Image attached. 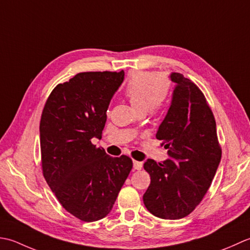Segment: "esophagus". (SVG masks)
Masks as SVG:
<instances>
[{
    "label": "esophagus",
    "instance_id": "1",
    "mask_svg": "<svg viewBox=\"0 0 250 250\" xmlns=\"http://www.w3.org/2000/svg\"><path fill=\"white\" fill-rule=\"evenodd\" d=\"M134 168L136 170H140L142 168V163L138 161H134Z\"/></svg>",
    "mask_w": 250,
    "mask_h": 250
}]
</instances>
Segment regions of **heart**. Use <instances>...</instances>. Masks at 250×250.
Here are the masks:
<instances>
[{
    "label": "heart",
    "mask_w": 250,
    "mask_h": 250,
    "mask_svg": "<svg viewBox=\"0 0 250 250\" xmlns=\"http://www.w3.org/2000/svg\"><path fill=\"white\" fill-rule=\"evenodd\" d=\"M169 88L166 76H155L147 71H135L127 79L123 94L139 112L155 114L165 105Z\"/></svg>",
    "instance_id": "b5f03b06"
}]
</instances>
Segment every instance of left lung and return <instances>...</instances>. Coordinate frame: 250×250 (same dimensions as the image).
<instances>
[{
  "label": "left lung",
  "mask_w": 250,
  "mask_h": 250,
  "mask_svg": "<svg viewBox=\"0 0 250 250\" xmlns=\"http://www.w3.org/2000/svg\"><path fill=\"white\" fill-rule=\"evenodd\" d=\"M170 108L156 132L170 159L147 160L145 169L151 183L144 203L152 215L176 220L187 217L205 196L221 160L216 121L198 86L180 73Z\"/></svg>",
  "instance_id": "obj_1"
}]
</instances>
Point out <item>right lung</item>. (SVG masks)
<instances>
[{"mask_svg":"<svg viewBox=\"0 0 250 250\" xmlns=\"http://www.w3.org/2000/svg\"><path fill=\"white\" fill-rule=\"evenodd\" d=\"M123 80L124 71L78 73L52 90L41 116L43 176L61 206L84 222L108 215L132 168L129 156L112 157L91 142L101 138Z\"/></svg>","mask_w":250,"mask_h":250,"instance_id":"1","label":"right lung"}]
</instances>
